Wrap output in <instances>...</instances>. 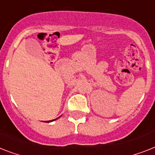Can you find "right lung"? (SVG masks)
Wrapping results in <instances>:
<instances>
[{
    "instance_id": "obj_1",
    "label": "right lung",
    "mask_w": 155,
    "mask_h": 155,
    "mask_svg": "<svg viewBox=\"0 0 155 155\" xmlns=\"http://www.w3.org/2000/svg\"><path fill=\"white\" fill-rule=\"evenodd\" d=\"M56 119H53V120H51V121H48V122H51V121H54V120H56Z\"/></svg>"
}]
</instances>
